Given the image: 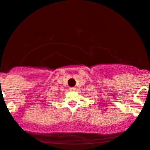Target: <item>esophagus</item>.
<instances>
[{
  "instance_id": "esophagus-1",
  "label": "esophagus",
  "mask_w": 150,
  "mask_h": 150,
  "mask_svg": "<svg viewBox=\"0 0 150 150\" xmlns=\"http://www.w3.org/2000/svg\"><path fill=\"white\" fill-rule=\"evenodd\" d=\"M69 90L72 91V92H73V91L76 90V88H75V87H70V88H69Z\"/></svg>"
}]
</instances>
